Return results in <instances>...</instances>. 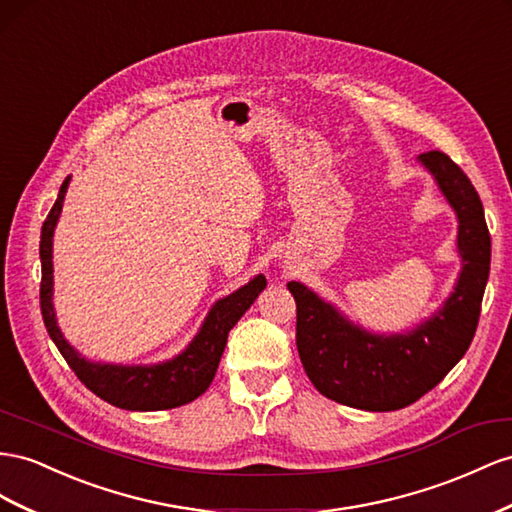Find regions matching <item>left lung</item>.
<instances>
[{"label": "left lung", "instance_id": "1", "mask_svg": "<svg viewBox=\"0 0 512 512\" xmlns=\"http://www.w3.org/2000/svg\"><path fill=\"white\" fill-rule=\"evenodd\" d=\"M420 161L459 215L463 271L457 288L431 321L403 336H372L344 321L299 282L288 290L297 303V351L314 388L340 405L396 411L416 403L457 366L474 340L489 280L491 234L478 191L446 153L428 150Z\"/></svg>", "mask_w": 512, "mask_h": 512}]
</instances>
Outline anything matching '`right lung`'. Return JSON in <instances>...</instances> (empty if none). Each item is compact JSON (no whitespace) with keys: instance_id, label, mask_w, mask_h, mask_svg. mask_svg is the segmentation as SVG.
I'll return each instance as SVG.
<instances>
[{"instance_id":"add662e5","label":"right lung","mask_w":512,"mask_h":512,"mask_svg":"<svg viewBox=\"0 0 512 512\" xmlns=\"http://www.w3.org/2000/svg\"><path fill=\"white\" fill-rule=\"evenodd\" d=\"M68 181H71V176L64 178L58 200L51 206V211L43 224V232H40V262H43L40 312H43V321L51 340L55 342V347H58V351L66 359V364L71 366L77 379L109 405L129 411H159L191 403V400H196L211 385L219 366V359H222V353L226 349L230 329L237 325V321L247 312V308L252 306L260 290L267 286L265 278L258 275L250 284L239 288L237 293L217 301L213 310L209 312V319L202 325L200 334L193 338L187 351L172 359V362H165L159 366L90 364L84 357H79L71 344L64 340L58 323H55L51 303V239L55 222H58L62 211Z\"/></svg>"}]
</instances>
